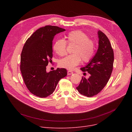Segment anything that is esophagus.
I'll return each mask as SVG.
<instances>
[{"instance_id":"34e87169","label":"esophagus","mask_w":132,"mask_h":132,"mask_svg":"<svg viewBox=\"0 0 132 132\" xmlns=\"http://www.w3.org/2000/svg\"><path fill=\"white\" fill-rule=\"evenodd\" d=\"M73 73L72 72H71V71H68V72H67V75H71V74H72Z\"/></svg>"}]
</instances>
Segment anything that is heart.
Segmentation results:
<instances>
[{"instance_id":"obj_1","label":"heart","mask_w":132,"mask_h":132,"mask_svg":"<svg viewBox=\"0 0 132 132\" xmlns=\"http://www.w3.org/2000/svg\"><path fill=\"white\" fill-rule=\"evenodd\" d=\"M66 40L58 39L55 42L53 48L54 52L60 56L66 53V43L74 44L73 54L68 55L61 59L59 66L69 70H72L81 61L88 62L92 58L95 50L94 41L89 39L87 35L81 30H73L68 32L65 36Z\"/></svg>"}]
</instances>
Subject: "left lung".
Masks as SVG:
<instances>
[{"label":"left lung","mask_w":132,"mask_h":132,"mask_svg":"<svg viewBox=\"0 0 132 132\" xmlns=\"http://www.w3.org/2000/svg\"><path fill=\"white\" fill-rule=\"evenodd\" d=\"M97 34L98 50L89 63L81 68L82 71L88 72L90 75L87 79L82 77L77 87L79 93L89 97L98 94L104 88L113 70L114 53L110 40L101 30L98 31Z\"/></svg>","instance_id":"1"}]
</instances>
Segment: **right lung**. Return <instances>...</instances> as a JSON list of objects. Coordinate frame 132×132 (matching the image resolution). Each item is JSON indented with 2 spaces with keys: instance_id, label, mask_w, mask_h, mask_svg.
I'll use <instances>...</instances> for the list:
<instances>
[{
  "instance_id": "1",
  "label": "right lung",
  "mask_w": 132,
  "mask_h": 132,
  "mask_svg": "<svg viewBox=\"0 0 132 132\" xmlns=\"http://www.w3.org/2000/svg\"><path fill=\"white\" fill-rule=\"evenodd\" d=\"M65 31L61 28L46 26L40 28L28 38L21 54L20 70L30 92L45 98L51 95L59 80L67 74L65 68L47 72L46 67L52 61V41L57 34Z\"/></svg>"
}]
</instances>
